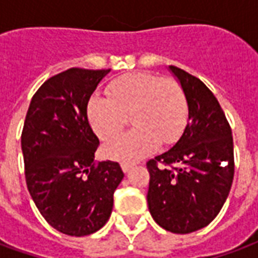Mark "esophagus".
Segmentation results:
<instances>
[{
    "label": "esophagus",
    "mask_w": 258,
    "mask_h": 258,
    "mask_svg": "<svg viewBox=\"0 0 258 258\" xmlns=\"http://www.w3.org/2000/svg\"><path fill=\"white\" fill-rule=\"evenodd\" d=\"M131 168H133V164H128V163H123L121 164V170H123L124 173H128Z\"/></svg>",
    "instance_id": "34e87169"
}]
</instances>
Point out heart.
<instances>
[{"label":"heart","instance_id":"heart-1","mask_svg":"<svg viewBox=\"0 0 258 258\" xmlns=\"http://www.w3.org/2000/svg\"><path fill=\"white\" fill-rule=\"evenodd\" d=\"M109 98L92 96L87 106L91 127L101 140L117 135L133 113L135 128L103 146V155L121 163L140 162L162 144H173L188 117L186 96L174 79L152 73L124 74L109 84Z\"/></svg>","mask_w":258,"mask_h":258}]
</instances>
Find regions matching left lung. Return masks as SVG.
Listing matches in <instances>:
<instances>
[{"label":"left lung","instance_id":"1","mask_svg":"<svg viewBox=\"0 0 258 258\" xmlns=\"http://www.w3.org/2000/svg\"><path fill=\"white\" fill-rule=\"evenodd\" d=\"M186 96L188 124L170 151L148 162V206L173 233L209 225L225 203L233 179L232 131L217 98L199 79L168 66ZM157 161L173 168H157Z\"/></svg>","mask_w":258,"mask_h":258}]
</instances>
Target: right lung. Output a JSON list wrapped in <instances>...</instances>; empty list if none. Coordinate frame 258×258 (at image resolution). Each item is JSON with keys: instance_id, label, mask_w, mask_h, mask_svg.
Wrapping results in <instances>:
<instances>
[{"instance_id": "add662e5", "label": "right lung", "mask_w": 258, "mask_h": 258, "mask_svg": "<svg viewBox=\"0 0 258 258\" xmlns=\"http://www.w3.org/2000/svg\"><path fill=\"white\" fill-rule=\"evenodd\" d=\"M106 70L73 68L47 80L26 114L22 133L27 189L59 232L85 236L109 220L124 174L116 162L95 164L99 145L87 106Z\"/></svg>"}]
</instances>
